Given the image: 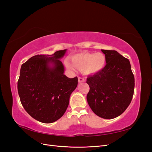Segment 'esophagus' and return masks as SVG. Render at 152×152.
Here are the masks:
<instances>
[{"mask_svg": "<svg viewBox=\"0 0 152 152\" xmlns=\"http://www.w3.org/2000/svg\"><path fill=\"white\" fill-rule=\"evenodd\" d=\"M78 80H79V83H82V82H84L86 81V80L84 79V78H82V77L78 78Z\"/></svg>", "mask_w": 152, "mask_h": 152, "instance_id": "obj_1", "label": "esophagus"}]
</instances>
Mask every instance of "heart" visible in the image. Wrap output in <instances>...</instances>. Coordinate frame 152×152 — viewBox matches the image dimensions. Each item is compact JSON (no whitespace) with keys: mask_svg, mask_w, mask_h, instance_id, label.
Returning <instances> with one entry per match:
<instances>
[{"mask_svg":"<svg viewBox=\"0 0 152 152\" xmlns=\"http://www.w3.org/2000/svg\"><path fill=\"white\" fill-rule=\"evenodd\" d=\"M106 58L102 53H82L77 54L72 58V62L66 59V67L72 72L75 70V67L81 70L84 75H93L101 71L104 67Z\"/></svg>","mask_w":152,"mask_h":152,"instance_id":"heart-1","label":"heart"}]
</instances>
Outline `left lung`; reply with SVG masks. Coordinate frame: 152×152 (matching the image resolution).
<instances>
[{"label": "left lung", "instance_id": "8db88e82", "mask_svg": "<svg viewBox=\"0 0 152 152\" xmlns=\"http://www.w3.org/2000/svg\"><path fill=\"white\" fill-rule=\"evenodd\" d=\"M107 65L89 77L90 90L87 100L98 116L112 119L121 115L130 104L134 94V77L128 59L116 50H104Z\"/></svg>", "mask_w": 152, "mask_h": 152}]
</instances>
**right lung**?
Instances as JSON below:
<instances>
[{"label":"right lung","instance_id":"add662e5","mask_svg":"<svg viewBox=\"0 0 152 152\" xmlns=\"http://www.w3.org/2000/svg\"><path fill=\"white\" fill-rule=\"evenodd\" d=\"M66 52L64 49L51 55H35L21 65L18 81L21 103L40 122L52 123L60 118L77 86V77L70 79L64 75L65 68L59 59Z\"/></svg>","mask_w":152,"mask_h":152}]
</instances>
